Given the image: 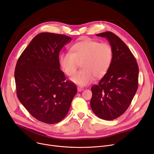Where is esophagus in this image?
I'll list each match as a JSON object with an SVG mask.
<instances>
[{"mask_svg": "<svg viewBox=\"0 0 154 154\" xmlns=\"http://www.w3.org/2000/svg\"><path fill=\"white\" fill-rule=\"evenodd\" d=\"M84 90V88H82V87H77V90H78V91H83Z\"/></svg>", "mask_w": 154, "mask_h": 154, "instance_id": "esophagus-1", "label": "esophagus"}]
</instances>
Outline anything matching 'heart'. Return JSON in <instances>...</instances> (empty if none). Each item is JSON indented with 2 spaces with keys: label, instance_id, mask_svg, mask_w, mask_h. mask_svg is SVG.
<instances>
[{
  "label": "heart",
  "instance_id": "obj_1",
  "mask_svg": "<svg viewBox=\"0 0 154 154\" xmlns=\"http://www.w3.org/2000/svg\"><path fill=\"white\" fill-rule=\"evenodd\" d=\"M71 53H63L59 56V64L68 76H72L81 63L80 70L71 79L75 84L85 86L97 78L105 75L109 69L113 51L106 43L86 39L75 43Z\"/></svg>",
  "mask_w": 154,
  "mask_h": 154
}]
</instances>
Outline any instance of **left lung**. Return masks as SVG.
Here are the masks:
<instances>
[{
	"label": "left lung",
	"instance_id": "obj_1",
	"mask_svg": "<svg viewBox=\"0 0 154 154\" xmlns=\"http://www.w3.org/2000/svg\"><path fill=\"white\" fill-rule=\"evenodd\" d=\"M97 36L108 40L113 57L106 74L91 88L90 106L98 118L112 120L127 110L136 93L139 67L129 48L115 34L106 32Z\"/></svg>",
	"mask_w": 154,
	"mask_h": 154
}]
</instances>
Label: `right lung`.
Returning <instances> with one entry per match:
<instances>
[{
	"mask_svg": "<svg viewBox=\"0 0 154 154\" xmlns=\"http://www.w3.org/2000/svg\"><path fill=\"white\" fill-rule=\"evenodd\" d=\"M71 40L64 35L41 33L17 60V97L31 115L45 123L63 119L77 94L75 84L66 80L59 61L60 51Z\"/></svg>",
	"mask_w": 154,
	"mask_h": 154,
	"instance_id": "1",
	"label": "right lung"
}]
</instances>
